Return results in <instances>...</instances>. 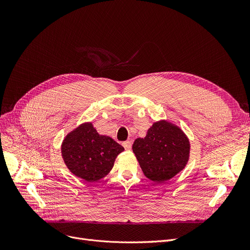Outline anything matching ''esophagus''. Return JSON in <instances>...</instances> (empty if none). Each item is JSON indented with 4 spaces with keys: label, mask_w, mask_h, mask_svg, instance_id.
<instances>
[{
    "label": "esophagus",
    "mask_w": 250,
    "mask_h": 250,
    "mask_svg": "<svg viewBox=\"0 0 250 250\" xmlns=\"http://www.w3.org/2000/svg\"><path fill=\"white\" fill-rule=\"evenodd\" d=\"M123 146L125 147V150H130V149H132V142L125 141V142L123 143Z\"/></svg>",
    "instance_id": "esophagus-1"
}]
</instances>
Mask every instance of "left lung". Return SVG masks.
<instances>
[{
  "label": "left lung",
  "mask_w": 250,
  "mask_h": 250,
  "mask_svg": "<svg viewBox=\"0 0 250 250\" xmlns=\"http://www.w3.org/2000/svg\"><path fill=\"white\" fill-rule=\"evenodd\" d=\"M133 152L149 179L164 182L186 167L189 156V142L182 130L168 122L155 123L146 137L134 142Z\"/></svg>",
  "instance_id": "1"
}]
</instances>
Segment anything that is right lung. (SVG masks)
<instances>
[{
  "label": "right lung",
  "instance_id": "right-lung-1",
  "mask_svg": "<svg viewBox=\"0 0 250 250\" xmlns=\"http://www.w3.org/2000/svg\"><path fill=\"white\" fill-rule=\"evenodd\" d=\"M124 147L111 138L101 136L92 124H84L62 142V158L76 176L93 182L106 175Z\"/></svg>",
  "mask_w": 250,
  "mask_h": 250
}]
</instances>
